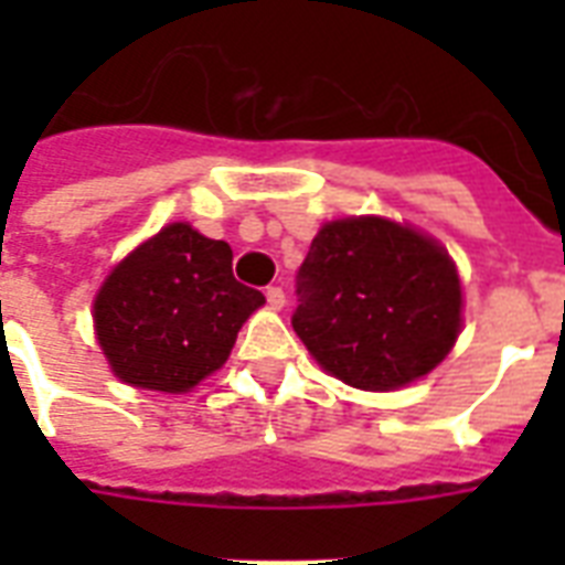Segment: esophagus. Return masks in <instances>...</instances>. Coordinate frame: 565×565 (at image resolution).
<instances>
[{
  "label": "esophagus",
  "mask_w": 565,
  "mask_h": 565,
  "mask_svg": "<svg viewBox=\"0 0 565 565\" xmlns=\"http://www.w3.org/2000/svg\"><path fill=\"white\" fill-rule=\"evenodd\" d=\"M266 301H269V308L273 310H281L284 301H287V296H284L281 287H266Z\"/></svg>",
  "instance_id": "34e87169"
}]
</instances>
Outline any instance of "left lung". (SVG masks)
<instances>
[{"mask_svg": "<svg viewBox=\"0 0 565 565\" xmlns=\"http://www.w3.org/2000/svg\"><path fill=\"white\" fill-rule=\"evenodd\" d=\"M292 331L317 363L384 393L428 375L460 334V278L437 239L381 216L319 228L296 275Z\"/></svg>", "mask_w": 565, "mask_h": 565, "instance_id": "8db88e82", "label": "left lung"}]
</instances>
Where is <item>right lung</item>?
<instances>
[{
    "instance_id": "right-lung-1",
    "label": "right lung",
    "mask_w": 565,
    "mask_h": 565,
    "mask_svg": "<svg viewBox=\"0 0 565 565\" xmlns=\"http://www.w3.org/2000/svg\"><path fill=\"white\" fill-rule=\"evenodd\" d=\"M231 246L172 222L105 278L93 301L96 337L119 381L188 393L228 361L264 292L231 273Z\"/></svg>"
}]
</instances>
